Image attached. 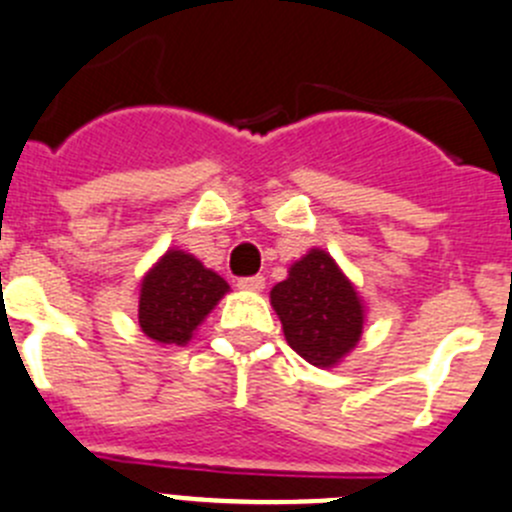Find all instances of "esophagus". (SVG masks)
I'll use <instances>...</instances> for the list:
<instances>
[{
	"label": "esophagus",
	"instance_id": "1",
	"mask_svg": "<svg viewBox=\"0 0 512 512\" xmlns=\"http://www.w3.org/2000/svg\"><path fill=\"white\" fill-rule=\"evenodd\" d=\"M237 288L245 290V293H260L265 288V278L262 275H252V278H240L237 280Z\"/></svg>",
	"mask_w": 512,
	"mask_h": 512
}]
</instances>
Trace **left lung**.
<instances>
[{
	"label": "left lung",
	"mask_w": 512,
	"mask_h": 512,
	"mask_svg": "<svg viewBox=\"0 0 512 512\" xmlns=\"http://www.w3.org/2000/svg\"><path fill=\"white\" fill-rule=\"evenodd\" d=\"M288 346L308 364L333 369L358 346L366 305L356 285L321 247L288 267V278L270 290Z\"/></svg>",
	"instance_id": "left-lung-1"
}]
</instances>
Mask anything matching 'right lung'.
Masks as SVG:
<instances>
[{
    "mask_svg": "<svg viewBox=\"0 0 512 512\" xmlns=\"http://www.w3.org/2000/svg\"><path fill=\"white\" fill-rule=\"evenodd\" d=\"M227 293L222 275L174 247L141 278L138 326L159 346H186Z\"/></svg>",
    "mask_w": 512,
    "mask_h": 512,
    "instance_id": "1",
    "label": "right lung"
}]
</instances>
